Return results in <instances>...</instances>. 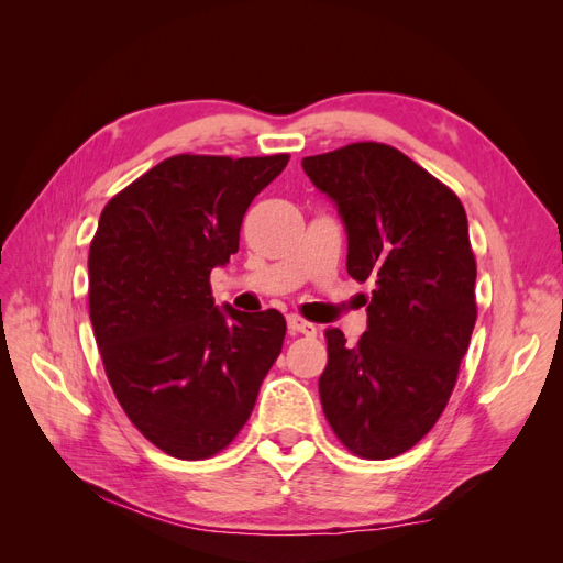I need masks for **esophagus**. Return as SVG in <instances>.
<instances>
[{
  "mask_svg": "<svg viewBox=\"0 0 563 563\" xmlns=\"http://www.w3.org/2000/svg\"><path fill=\"white\" fill-rule=\"evenodd\" d=\"M286 327H288V331H291V333H302V335H310V338L317 335L314 323L300 319L298 314H288L286 317Z\"/></svg>",
  "mask_w": 563,
  "mask_h": 563,
  "instance_id": "1",
  "label": "esophagus"
}]
</instances>
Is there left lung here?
Listing matches in <instances>:
<instances>
[{
	"label": "left lung",
	"mask_w": 563,
	"mask_h": 563,
	"mask_svg": "<svg viewBox=\"0 0 563 563\" xmlns=\"http://www.w3.org/2000/svg\"><path fill=\"white\" fill-rule=\"evenodd\" d=\"M338 209L347 272L371 282L368 327L356 347L327 331L323 416L362 457H395L428 434L455 387L476 321V263L463 203L399 150L354 143L305 157Z\"/></svg>",
	"instance_id": "left-lung-1"
}]
</instances>
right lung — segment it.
<instances>
[{
  "label": "right lung",
  "instance_id": "1",
  "mask_svg": "<svg viewBox=\"0 0 563 563\" xmlns=\"http://www.w3.org/2000/svg\"><path fill=\"white\" fill-rule=\"evenodd\" d=\"M288 155H176L100 213L89 312L108 380L145 439L180 460L223 451L282 352L277 310L218 308L209 275L240 249L253 197Z\"/></svg>",
  "mask_w": 563,
  "mask_h": 563
}]
</instances>
